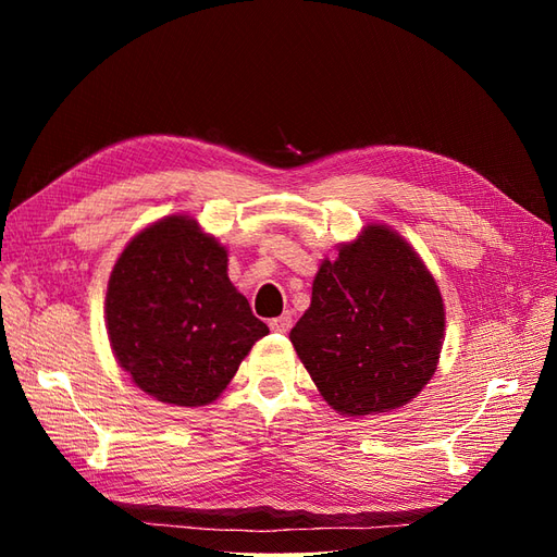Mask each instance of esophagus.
Returning a JSON list of instances; mask_svg holds the SVG:
<instances>
[{
  "label": "esophagus",
  "mask_w": 557,
  "mask_h": 557,
  "mask_svg": "<svg viewBox=\"0 0 557 557\" xmlns=\"http://www.w3.org/2000/svg\"><path fill=\"white\" fill-rule=\"evenodd\" d=\"M269 327H272L274 332L285 334V332H288V330L293 327V318H290V313H283V315H278V318H272V320H269Z\"/></svg>",
  "instance_id": "34e87169"
}]
</instances>
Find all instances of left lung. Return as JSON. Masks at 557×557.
<instances>
[{
	"instance_id": "8db88e82",
	"label": "left lung",
	"mask_w": 557,
	"mask_h": 557,
	"mask_svg": "<svg viewBox=\"0 0 557 557\" xmlns=\"http://www.w3.org/2000/svg\"><path fill=\"white\" fill-rule=\"evenodd\" d=\"M444 339V301L416 250L369 225L320 264L311 307L290 342L332 409L383 413L432 379Z\"/></svg>"
}]
</instances>
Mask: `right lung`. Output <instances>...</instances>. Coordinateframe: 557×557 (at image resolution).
Masks as SVG:
<instances>
[{
	"label": "right lung",
	"mask_w": 557,
	"mask_h": 557,
	"mask_svg": "<svg viewBox=\"0 0 557 557\" xmlns=\"http://www.w3.org/2000/svg\"><path fill=\"white\" fill-rule=\"evenodd\" d=\"M107 330L132 381L176 407L213 401L269 334L227 276V250L185 215L125 246L109 278Z\"/></svg>",
	"instance_id": "right-lung-1"
}]
</instances>
